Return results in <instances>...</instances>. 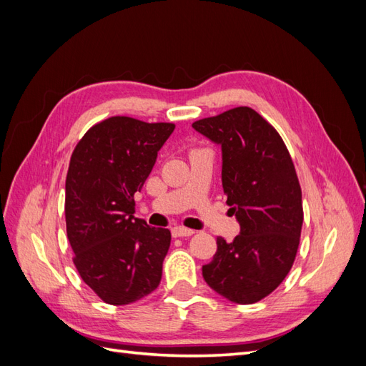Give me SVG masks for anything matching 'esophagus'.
<instances>
[{
	"mask_svg": "<svg viewBox=\"0 0 366 366\" xmlns=\"http://www.w3.org/2000/svg\"><path fill=\"white\" fill-rule=\"evenodd\" d=\"M194 234H195V230L183 227V226H177L172 229V237H191Z\"/></svg>",
	"mask_w": 366,
	"mask_h": 366,
	"instance_id": "34e87169",
	"label": "esophagus"
}]
</instances>
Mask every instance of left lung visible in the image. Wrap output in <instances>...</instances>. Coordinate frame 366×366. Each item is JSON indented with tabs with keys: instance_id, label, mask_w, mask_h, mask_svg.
Returning <instances> with one entry per match:
<instances>
[{
	"instance_id": "1",
	"label": "left lung",
	"mask_w": 366,
	"mask_h": 366,
	"mask_svg": "<svg viewBox=\"0 0 366 366\" xmlns=\"http://www.w3.org/2000/svg\"><path fill=\"white\" fill-rule=\"evenodd\" d=\"M192 127L221 145L226 203L241 226L232 242L217 238L203 278L229 301L254 304L285 280L297 253L304 210L293 160L280 132L253 108H232Z\"/></svg>"
}]
</instances>
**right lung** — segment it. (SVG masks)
<instances>
[{"mask_svg": "<svg viewBox=\"0 0 366 366\" xmlns=\"http://www.w3.org/2000/svg\"><path fill=\"white\" fill-rule=\"evenodd\" d=\"M174 128L168 122L108 117L88 129L71 154L65 223L73 262L107 304H132L160 284L171 232L134 217V194Z\"/></svg>", "mask_w": 366, "mask_h": 366, "instance_id": "right-lung-1", "label": "right lung"}]
</instances>
